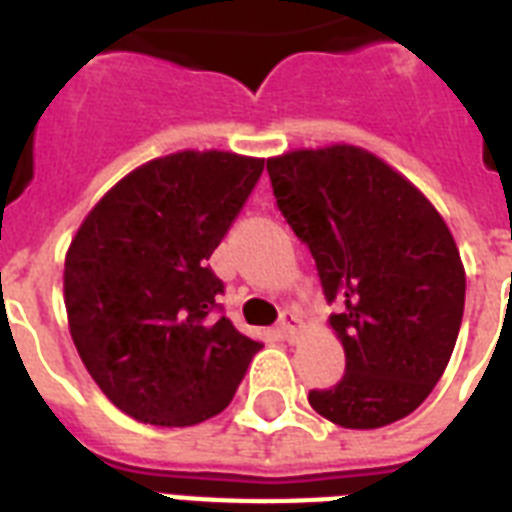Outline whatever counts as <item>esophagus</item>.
<instances>
[{
	"label": "esophagus",
	"mask_w": 512,
	"mask_h": 512,
	"mask_svg": "<svg viewBox=\"0 0 512 512\" xmlns=\"http://www.w3.org/2000/svg\"><path fill=\"white\" fill-rule=\"evenodd\" d=\"M300 324H303V321H300V316H297V313L292 311V308H287V311H281V316H279V332L284 337H287V340H295Z\"/></svg>",
	"instance_id": "1"
}]
</instances>
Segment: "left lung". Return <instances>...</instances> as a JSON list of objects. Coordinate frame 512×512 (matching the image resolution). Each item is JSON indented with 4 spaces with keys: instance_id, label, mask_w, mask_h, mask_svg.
Masks as SVG:
<instances>
[{
    "instance_id": "left-lung-1",
    "label": "left lung",
    "mask_w": 512,
    "mask_h": 512,
    "mask_svg": "<svg viewBox=\"0 0 512 512\" xmlns=\"http://www.w3.org/2000/svg\"><path fill=\"white\" fill-rule=\"evenodd\" d=\"M273 196L311 249L345 374L308 401L321 417L372 430L412 414L441 380L465 311V268L436 207L356 146L268 159Z\"/></svg>"
}]
</instances>
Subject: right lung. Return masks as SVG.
Masks as SVG:
<instances>
[{"label": "right lung", "instance_id": "right-lung-1", "mask_svg": "<svg viewBox=\"0 0 512 512\" xmlns=\"http://www.w3.org/2000/svg\"><path fill=\"white\" fill-rule=\"evenodd\" d=\"M260 159L180 151L143 164L98 201L66 255L71 337L98 388L151 425H196L231 404L263 342L241 335L209 268Z\"/></svg>", "mask_w": 512, "mask_h": 512}]
</instances>
